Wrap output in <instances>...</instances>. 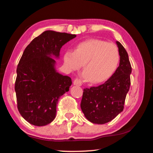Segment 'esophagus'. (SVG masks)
<instances>
[{
	"label": "esophagus",
	"mask_w": 153,
	"mask_h": 153,
	"mask_svg": "<svg viewBox=\"0 0 153 153\" xmlns=\"http://www.w3.org/2000/svg\"><path fill=\"white\" fill-rule=\"evenodd\" d=\"M73 83H74V85H76V86H81L82 85V82L81 81V79L77 78V77H76V78H74L73 79Z\"/></svg>",
	"instance_id": "esophagus-1"
}]
</instances>
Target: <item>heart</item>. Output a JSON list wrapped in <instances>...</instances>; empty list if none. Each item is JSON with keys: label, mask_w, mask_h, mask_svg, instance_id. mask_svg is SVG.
Returning <instances> with one entry per match:
<instances>
[{"label": "heart", "mask_w": 153, "mask_h": 153, "mask_svg": "<svg viewBox=\"0 0 153 153\" xmlns=\"http://www.w3.org/2000/svg\"><path fill=\"white\" fill-rule=\"evenodd\" d=\"M63 62L69 70L83 67L84 76L90 82L98 84L113 76L118 68L120 54L117 46L98 39H88L77 43L74 51L64 53Z\"/></svg>", "instance_id": "b5f03b06"}]
</instances>
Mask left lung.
<instances>
[{
  "mask_svg": "<svg viewBox=\"0 0 153 153\" xmlns=\"http://www.w3.org/2000/svg\"><path fill=\"white\" fill-rule=\"evenodd\" d=\"M116 43L120 54L117 70L103 84L86 88L83 92L80 107L86 118L93 123L109 122L123 111L130 87L131 67L128 53L120 42Z\"/></svg>",
  "mask_w": 153,
  "mask_h": 153,
  "instance_id": "1",
  "label": "left lung"
}]
</instances>
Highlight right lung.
Wrapping results in <instances>:
<instances>
[{
  "label": "right lung",
  "instance_id": "right-lung-1",
  "mask_svg": "<svg viewBox=\"0 0 153 153\" xmlns=\"http://www.w3.org/2000/svg\"><path fill=\"white\" fill-rule=\"evenodd\" d=\"M76 35L48 30L35 38L24 50L17 67L15 84L17 108L33 126L55 120L56 104L72 84L69 76L56 72L55 61L62 46Z\"/></svg>",
  "mask_w": 153,
  "mask_h": 153
}]
</instances>
